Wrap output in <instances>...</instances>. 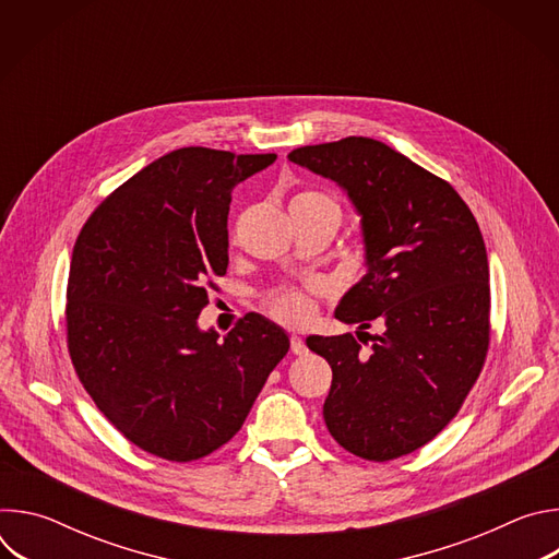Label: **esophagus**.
I'll return each instance as SVG.
<instances>
[{"label":"esophagus","mask_w":559,"mask_h":559,"mask_svg":"<svg viewBox=\"0 0 559 559\" xmlns=\"http://www.w3.org/2000/svg\"><path fill=\"white\" fill-rule=\"evenodd\" d=\"M292 354H296V356L307 354V345H305V341H302V338L292 336Z\"/></svg>","instance_id":"obj_1"}]
</instances>
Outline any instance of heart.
Instances as JSON below:
<instances>
[{
    "mask_svg": "<svg viewBox=\"0 0 559 559\" xmlns=\"http://www.w3.org/2000/svg\"><path fill=\"white\" fill-rule=\"evenodd\" d=\"M292 207H307V210L330 207V210L341 212L338 203L323 192H300L292 199ZM267 309L278 323H283L287 328H305L307 323H311V318H313V302L302 292L276 294L267 300Z\"/></svg>",
    "mask_w": 559,
    "mask_h": 559,
    "instance_id": "heart-1",
    "label": "heart"
}]
</instances>
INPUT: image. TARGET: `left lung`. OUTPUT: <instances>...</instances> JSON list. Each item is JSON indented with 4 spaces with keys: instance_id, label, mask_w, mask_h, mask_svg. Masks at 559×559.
<instances>
[{
    "instance_id": "obj_1",
    "label": "left lung",
    "mask_w": 559,
    "mask_h": 559,
    "mask_svg": "<svg viewBox=\"0 0 559 559\" xmlns=\"http://www.w3.org/2000/svg\"><path fill=\"white\" fill-rule=\"evenodd\" d=\"M287 158L347 192L365 243L367 274L336 307L359 338H307L334 373L325 425L358 457L407 455L453 420L483 371L491 330L483 231L447 181L382 141L347 136ZM371 320L383 332L362 350Z\"/></svg>"
}]
</instances>
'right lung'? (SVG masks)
<instances>
[{"label": "right lung", "mask_w": 559, "mask_h": 559, "mask_svg": "<svg viewBox=\"0 0 559 559\" xmlns=\"http://www.w3.org/2000/svg\"><path fill=\"white\" fill-rule=\"evenodd\" d=\"M276 154L181 147L119 186L72 250L66 330L74 371L139 449L199 460L243 427L287 334L248 313L223 341L201 332L212 278L227 270L231 190Z\"/></svg>", "instance_id": "obj_1"}]
</instances>
